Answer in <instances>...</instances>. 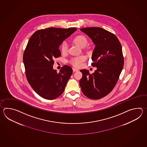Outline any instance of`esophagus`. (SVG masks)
Masks as SVG:
<instances>
[{
	"label": "esophagus",
	"mask_w": 147,
	"mask_h": 147,
	"mask_svg": "<svg viewBox=\"0 0 147 147\" xmlns=\"http://www.w3.org/2000/svg\"><path fill=\"white\" fill-rule=\"evenodd\" d=\"M72 70H73V71L75 72V71H77L78 70V69H76L75 68H72Z\"/></svg>",
	"instance_id": "1"
}]
</instances>
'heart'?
<instances>
[{
  "instance_id": "b5f03b06",
  "label": "heart",
  "mask_w": 147,
  "mask_h": 147,
  "mask_svg": "<svg viewBox=\"0 0 147 147\" xmlns=\"http://www.w3.org/2000/svg\"><path fill=\"white\" fill-rule=\"evenodd\" d=\"M74 41L76 44H77L80 47H84L87 45V38L84 35L80 34L76 36L74 39ZM60 51L63 53H66L68 51V45L67 42L64 41L60 46ZM86 59V57L84 56L75 57L71 58L70 63L72 65L76 67H80L82 65V63Z\"/></svg>"
}]
</instances>
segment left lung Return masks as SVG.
<instances>
[{
  "instance_id": "1",
  "label": "left lung",
  "mask_w": 147,
  "mask_h": 147,
  "mask_svg": "<svg viewBox=\"0 0 147 147\" xmlns=\"http://www.w3.org/2000/svg\"><path fill=\"white\" fill-rule=\"evenodd\" d=\"M80 30L96 45L91 65L97 69L92 74L86 69L81 70L82 77L79 84L85 96L99 99L113 90L119 79L124 64L122 46L115 34L103 28L87 27Z\"/></svg>"
}]
</instances>
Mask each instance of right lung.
<instances>
[{"instance_id":"1","label":"right lung","mask_w":147,"mask_h":147,"mask_svg":"<svg viewBox=\"0 0 147 147\" xmlns=\"http://www.w3.org/2000/svg\"><path fill=\"white\" fill-rule=\"evenodd\" d=\"M76 28H50L36 31L26 47L23 61L29 84L40 97L53 100L59 97L72 75L70 66L64 65L59 72L53 70L54 59L61 56L60 45Z\"/></svg>"}]
</instances>
